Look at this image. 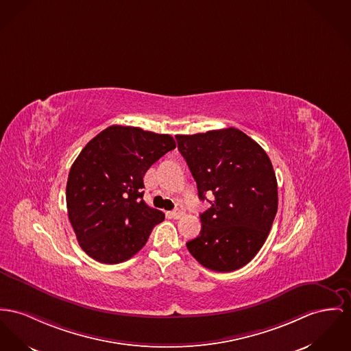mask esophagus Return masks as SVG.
Listing matches in <instances>:
<instances>
[{
    "mask_svg": "<svg viewBox=\"0 0 351 351\" xmlns=\"http://www.w3.org/2000/svg\"><path fill=\"white\" fill-rule=\"evenodd\" d=\"M184 214H185V209H184V206H181V205H178V206L174 209V210L170 213V215H171L173 218H176V219L181 218Z\"/></svg>",
    "mask_w": 351,
    "mask_h": 351,
    "instance_id": "esophagus-1",
    "label": "esophagus"
}]
</instances>
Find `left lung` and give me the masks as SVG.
Returning a JSON list of instances; mask_svg holds the SVG:
<instances>
[{"instance_id":"1","label":"left lung","mask_w":351,"mask_h":351,"mask_svg":"<svg viewBox=\"0 0 351 351\" xmlns=\"http://www.w3.org/2000/svg\"><path fill=\"white\" fill-rule=\"evenodd\" d=\"M176 138L199 199L213 195L210 208L199 214L201 233L187 250L210 270L234 271L256 257L273 226L278 190L271 161L235 128Z\"/></svg>"}]
</instances>
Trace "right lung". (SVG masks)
<instances>
[{"label": "right lung", "mask_w": 351, "mask_h": 351, "mask_svg": "<svg viewBox=\"0 0 351 351\" xmlns=\"http://www.w3.org/2000/svg\"><path fill=\"white\" fill-rule=\"evenodd\" d=\"M176 149L169 134L113 125L97 134L73 162L66 205L81 249L101 263L137 254L165 214L145 204L143 176Z\"/></svg>", "instance_id": "obj_1"}]
</instances>
